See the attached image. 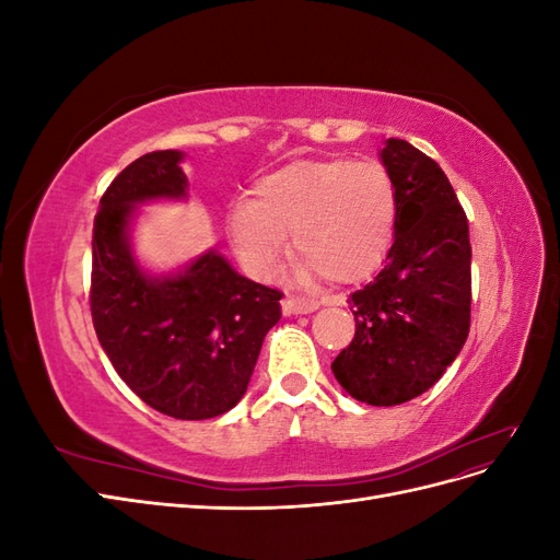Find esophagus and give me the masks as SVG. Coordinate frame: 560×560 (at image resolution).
<instances>
[{"label": "esophagus", "instance_id": "esophagus-1", "mask_svg": "<svg viewBox=\"0 0 560 560\" xmlns=\"http://www.w3.org/2000/svg\"><path fill=\"white\" fill-rule=\"evenodd\" d=\"M317 308H319V301L308 296H287L282 301L284 315H303V313H313Z\"/></svg>", "mask_w": 560, "mask_h": 560}]
</instances>
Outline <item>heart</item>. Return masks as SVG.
I'll list each match as a JSON object with an SVG mask.
<instances>
[{"instance_id": "obj_1", "label": "heart", "mask_w": 560, "mask_h": 560, "mask_svg": "<svg viewBox=\"0 0 560 560\" xmlns=\"http://www.w3.org/2000/svg\"><path fill=\"white\" fill-rule=\"evenodd\" d=\"M397 224L395 182L383 165L296 161L266 175L229 214L231 245L254 278L270 280L290 252L301 280L358 282L383 261Z\"/></svg>"}]
</instances>
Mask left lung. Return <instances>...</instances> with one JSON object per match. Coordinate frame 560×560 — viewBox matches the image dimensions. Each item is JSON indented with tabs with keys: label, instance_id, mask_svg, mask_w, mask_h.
<instances>
[{
	"label": "left lung",
	"instance_id": "1",
	"mask_svg": "<svg viewBox=\"0 0 560 560\" xmlns=\"http://www.w3.org/2000/svg\"><path fill=\"white\" fill-rule=\"evenodd\" d=\"M397 224L381 273L352 292L354 338L331 362L358 401L397 406L430 389L463 350L471 313L469 224L436 161L387 140Z\"/></svg>",
	"mask_w": 560,
	"mask_h": 560
}]
</instances>
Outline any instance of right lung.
Instances as JSON below:
<instances>
[{
  "instance_id": "1",
  "label": "right lung",
  "mask_w": 560,
  "mask_h": 560,
  "mask_svg": "<svg viewBox=\"0 0 560 560\" xmlns=\"http://www.w3.org/2000/svg\"><path fill=\"white\" fill-rule=\"evenodd\" d=\"M182 151H151L114 177L93 222L91 315L116 374L151 409L177 420L222 416L245 395L282 292L235 273L208 252L171 278L135 264L126 229L135 206L182 198Z\"/></svg>"
}]
</instances>
